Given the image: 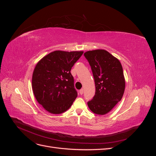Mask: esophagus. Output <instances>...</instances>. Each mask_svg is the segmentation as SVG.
<instances>
[{
    "label": "esophagus",
    "mask_w": 156,
    "mask_h": 156,
    "mask_svg": "<svg viewBox=\"0 0 156 156\" xmlns=\"http://www.w3.org/2000/svg\"><path fill=\"white\" fill-rule=\"evenodd\" d=\"M83 92H84V89L83 88H82V89H81L79 90V93H80V94H81V95H82V94H83Z\"/></svg>",
    "instance_id": "obj_1"
}]
</instances>
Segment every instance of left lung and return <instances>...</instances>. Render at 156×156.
Segmentation results:
<instances>
[{
	"label": "left lung",
	"mask_w": 156,
	"mask_h": 156,
	"mask_svg": "<svg viewBox=\"0 0 156 156\" xmlns=\"http://www.w3.org/2000/svg\"><path fill=\"white\" fill-rule=\"evenodd\" d=\"M84 55L90 65L96 84L95 96L88 106L96 115H106L124 95L126 81L122 64L104 49L88 51Z\"/></svg>",
	"instance_id": "8db88e82"
}]
</instances>
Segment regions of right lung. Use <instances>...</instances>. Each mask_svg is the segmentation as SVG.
Listing matches in <instances>:
<instances>
[{"label":"right lung","instance_id":"obj_1","mask_svg":"<svg viewBox=\"0 0 156 156\" xmlns=\"http://www.w3.org/2000/svg\"><path fill=\"white\" fill-rule=\"evenodd\" d=\"M83 51H55L37 63L32 87L37 101L51 114L69 109L77 96L70 71Z\"/></svg>","mask_w":156,"mask_h":156}]
</instances>
